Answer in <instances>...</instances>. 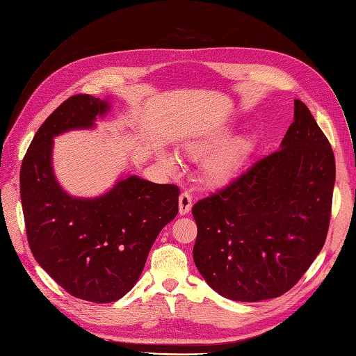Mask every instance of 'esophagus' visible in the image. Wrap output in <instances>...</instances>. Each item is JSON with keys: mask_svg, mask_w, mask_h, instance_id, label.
Wrapping results in <instances>:
<instances>
[{"mask_svg": "<svg viewBox=\"0 0 356 356\" xmlns=\"http://www.w3.org/2000/svg\"><path fill=\"white\" fill-rule=\"evenodd\" d=\"M191 207H193V197H191L190 193H187V191L181 193V196H179V213L181 215L188 213Z\"/></svg>", "mask_w": 356, "mask_h": 356, "instance_id": "obj_1", "label": "esophagus"}]
</instances>
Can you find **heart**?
Returning a JSON list of instances; mask_svg holds the SVG:
<instances>
[{
	"label": "heart",
	"mask_w": 356,
	"mask_h": 356,
	"mask_svg": "<svg viewBox=\"0 0 356 356\" xmlns=\"http://www.w3.org/2000/svg\"><path fill=\"white\" fill-rule=\"evenodd\" d=\"M254 148L255 139L252 136L243 135L227 143L225 135H213L190 143L186 147V153L195 160L209 156L203 161L200 177L207 186L218 187L227 184L239 175Z\"/></svg>",
	"instance_id": "obj_1"
}]
</instances>
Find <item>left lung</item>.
I'll return each mask as SVG.
<instances>
[{"instance_id": "left-lung-1", "label": "left lung", "mask_w": 356, "mask_h": 356, "mask_svg": "<svg viewBox=\"0 0 356 356\" xmlns=\"http://www.w3.org/2000/svg\"><path fill=\"white\" fill-rule=\"evenodd\" d=\"M334 182L330 141L296 99L281 148L193 207V258L204 281L234 301L285 294L325 243Z\"/></svg>"}]
</instances>
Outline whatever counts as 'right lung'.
<instances>
[{
    "mask_svg": "<svg viewBox=\"0 0 356 356\" xmlns=\"http://www.w3.org/2000/svg\"><path fill=\"white\" fill-rule=\"evenodd\" d=\"M108 101L74 95L40 126L20 168L28 243L37 263L71 296L113 303L134 288L149 250L178 213L179 188L127 177L101 197L77 199L53 174V138L89 129Z\"/></svg>",
    "mask_w": 356,
    "mask_h": 356,
    "instance_id": "add662e5",
    "label": "right lung"
}]
</instances>
